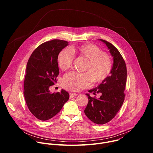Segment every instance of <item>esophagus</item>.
Masks as SVG:
<instances>
[{
    "label": "esophagus",
    "mask_w": 153,
    "mask_h": 153,
    "mask_svg": "<svg viewBox=\"0 0 153 153\" xmlns=\"http://www.w3.org/2000/svg\"><path fill=\"white\" fill-rule=\"evenodd\" d=\"M77 96V93H71L70 94V98H73L74 97H76Z\"/></svg>",
    "instance_id": "1"
}]
</instances>
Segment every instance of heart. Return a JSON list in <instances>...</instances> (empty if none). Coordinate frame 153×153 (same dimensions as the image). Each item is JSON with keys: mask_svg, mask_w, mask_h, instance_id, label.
I'll return each mask as SVG.
<instances>
[{"mask_svg": "<svg viewBox=\"0 0 153 153\" xmlns=\"http://www.w3.org/2000/svg\"><path fill=\"white\" fill-rule=\"evenodd\" d=\"M74 55L82 57L87 60L84 71L86 73H79L70 72L65 74L62 80L64 88L70 91H77L90 86L93 81L100 83L105 80L111 73L112 60L108 54L97 46L91 44H85L73 47L70 51L63 50L58 54L57 64L62 71H67L72 66Z\"/></svg>", "mask_w": 153, "mask_h": 153, "instance_id": "heart-1", "label": "heart"}]
</instances>
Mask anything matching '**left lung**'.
<instances>
[{"instance_id":"obj_1","label":"left lung","mask_w":153,"mask_h":153,"mask_svg":"<svg viewBox=\"0 0 153 153\" xmlns=\"http://www.w3.org/2000/svg\"><path fill=\"white\" fill-rule=\"evenodd\" d=\"M98 40L104 43L110 50L113 64L111 75L96 88L88 90L94 95L100 93L101 96L96 99L91 97L89 93L85 94L88 96V103L84 113L93 122L103 125L114 117L123 103L127 72L125 62L118 50L110 42Z\"/></svg>"}]
</instances>
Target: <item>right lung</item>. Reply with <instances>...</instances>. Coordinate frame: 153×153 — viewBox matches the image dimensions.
<instances>
[{
    "label": "right lung",
    "mask_w": 153,
    "mask_h": 153,
    "mask_svg": "<svg viewBox=\"0 0 153 153\" xmlns=\"http://www.w3.org/2000/svg\"><path fill=\"white\" fill-rule=\"evenodd\" d=\"M68 45V42L62 40L46 42L33 52L28 61L24 97L30 112L40 120L53 117L69 99L67 91L62 89L60 92L51 93L49 90L59 73L58 54Z\"/></svg>",
    "instance_id": "right-lung-1"
}]
</instances>
